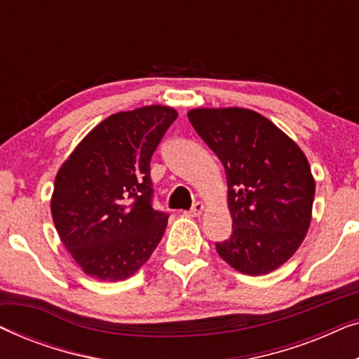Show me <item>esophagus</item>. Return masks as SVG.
<instances>
[{
  "mask_svg": "<svg viewBox=\"0 0 359 359\" xmlns=\"http://www.w3.org/2000/svg\"><path fill=\"white\" fill-rule=\"evenodd\" d=\"M203 212H204V204L199 203V201L198 203H194L193 208H191V210H189V214L193 215V217H199Z\"/></svg>",
  "mask_w": 359,
  "mask_h": 359,
  "instance_id": "esophagus-1",
  "label": "esophagus"
}]
</instances>
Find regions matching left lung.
I'll return each instance as SVG.
<instances>
[{
  "label": "left lung",
  "instance_id": "1",
  "mask_svg": "<svg viewBox=\"0 0 359 359\" xmlns=\"http://www.w3.org/2000/svg\"><path fill=\"white\" fill-rule=\"evenodd\" d=\"M201 139L222 161L232 235L219 257L250 276L287 262L306 238L316 196L307 156L266 117L243 107L188 112Z\"/></svg>",
  "mask_w": 359,
  "mask_h": 359
}]
</instances>
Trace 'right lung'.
<instances>
[{
	"label": "right lung",
	"mask_w": 359,
	"mask_h": 359,
	"mask_svg": "<svg viewBox=\"0 0 359 359\" xmlns=\"http://www.w3.org/2000/svg\"><path fill=\"white\" fill-rule=\"evenodd\" d=\"M178 112L151 104L100 122L55 176L52 219L88 276L130 278L163 237L168 214L151 208L150 158Z\"/></svg>",
	"instance_id": "1"
}]
</instances>
